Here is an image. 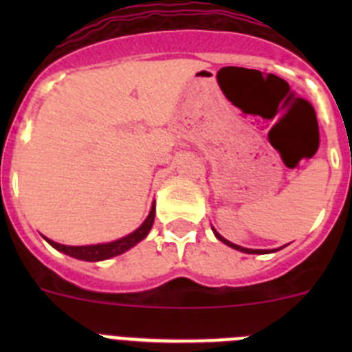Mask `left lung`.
<instances>
[{
    "mask_svg": "<svg viewBox=\"0 0 352 352\" xmlns=\"http://www.w3.org/2000/svg\"><path fill=\"white\" fill-rule=\"evenodd\" d=\"M213 232H214V236H217V238H219L220 241H222V243L227 245V247H231V248H234V250H239V252H245V254H270V252H276V250H257V248L239 247V245H234V243H231V241H227V239L223 238V236H220L219 232L214 231V229H213ZM278 250H280V248H278Z\"/></svg>",
    "mask_w": 352,
    "mask_h": 352,
    "instance_id": "left-lung-1",
    "label": "left lung"
}]
</instances>
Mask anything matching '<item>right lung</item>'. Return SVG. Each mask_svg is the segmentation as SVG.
Masks as SVG:
<instances>
[{"instance_id":"right-lung-1","label":"right lung","mask_w":352,"mask_h":352,"mask_svg":"<svg viewBox=\"0 0 352 352\" xmlns=\"http://www.w3.org/2000/svg\"><path fill=\"white\" fill-rule=\"evenodd\" d=\"M155 222V203L151 204V210H149V214L146 217L144 222L135 229L130 234L123 236L120 239H114V241H109V243H98V245H82V247H72V245H61L56 243L52 239L45 238L51 247H54L56 250L63 252L67 256L74 257V259H80V261H89V263H96V261H105L111 259V257H116L123 252L130 250L132 247L142 241V239L148 236V232L151 231V227H153Z\"/></svg>"}]
</instances>
